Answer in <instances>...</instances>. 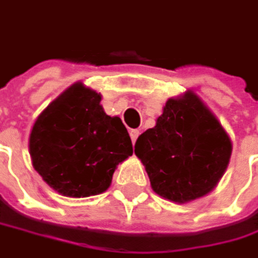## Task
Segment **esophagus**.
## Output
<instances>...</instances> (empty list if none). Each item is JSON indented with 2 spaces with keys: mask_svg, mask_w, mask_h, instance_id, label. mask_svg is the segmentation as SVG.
I'll use <instances>...</instances> for the list:
<instances>
[{
  "mask_svg": "<svg viewBox=\"0 0 258 258\" xmlns=\"http://www.w3.org/2000/svg\"><path fill=\"white\" fill-rule=\"evenodd\" d=\"M131 139H132V143L135 145V142H136V139H138V136H139V131H136V129H132L131 131Z\"/></svg>",
  "mask_w": 258,
  "mask_h": 258,
  "instance_id": "obj_1",
  "label": "esophagus"
}]
</instances>
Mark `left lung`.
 Returning <instances> with one entry per match:
<instances>
[{
	"mask_svg": "<svg viewBox=\"0 0 258 258\" xmlns=\"http://www.w3.org/2000/svg\"><path fill=\"white\" fill-rule=\"evenodd\" d=\"M135 153L159 196L186 203L217 184L229 165L231 142L199 96L186 92L167 101L156 126L138 138Z\"/></svg>",
	"mask_w": 258,
	"mask_h": 258,
	"instance_id": "8db88e82",
	"label": "left lung"
}]
</instances>
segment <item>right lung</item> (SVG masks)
<instances>
[{"label": "right lung", "instance_id": "obj_1", "mask_svg": "<svg viewBox=\"0 0 258 258\" xmlns=\"http://www.w3.org/2000/svg\"><path fill=\"white\" fill-rule=\"evenodd\" d=\"M99 103V93L72 85L32 127V165L63 196L88 198L105 191L116 166L133 153L122 120L108 116Z\"/></svg>", "mask_w": 258, "mask_h": 258}]
</instances>
